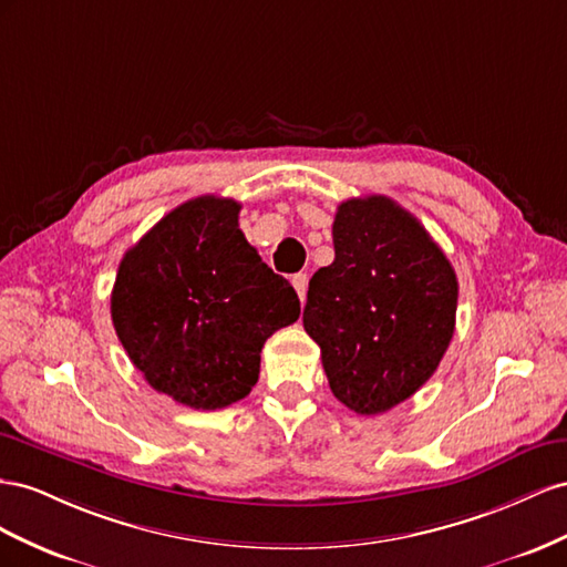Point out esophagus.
<instances>
[{
	"instance_id": "1",
	"label": "esophagus",
	"mask_w": 567,
	"mask_h": 567,
	"mask_svg": "<svg viewBox=\"0 0 567 567\" xmlns=\"http://www.w3.org/2000/svg\"><path fill=\"white\" fill-rule=\"evenodd\" d=\"M292 285H295V289H297L299 299L303 301V299H306V289H309V275H306V272L292 275Z\"/></svg>"
}]
</instances>
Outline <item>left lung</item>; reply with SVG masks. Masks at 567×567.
Segmentation results:
<instances>
[{"label": "left lung", "mask_w": 567, "mask_h": 567, "mask_svg": "<svg viewBox=\"0 0 567 567\" xmlns=\"http://www.w3.org/2000/svg\"><path fill=\"white\" fill-rule=\"evenodd\" d=\"M334 261L309 282L303 330L320 347L332 394L378 415L413 396L456 326L458 280L415 216L370 194L337 206Z\"/></svg>", "instance_id": "left-lung-1"}]
</instances>
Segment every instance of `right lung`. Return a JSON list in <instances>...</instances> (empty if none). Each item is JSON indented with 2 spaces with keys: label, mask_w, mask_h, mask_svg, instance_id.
I'll use <instances>...</instances> for the list:
<instances>
[{
  "label": "right lung",
  "mask_w": 567,
  "mask_h": 567,
  "mask_svg": "<svg viewBox=\"0 0 567 567\" xmlns=\"http://www.w3.org/2000/svg\"><path fill=\"white\" fill-rule=\"evenodd\" d=\"M239 204L206 194L125 251L111 292L123 349L156 392L216 411L245 399L266 339L299 318L295 287L239 230Z\"/></svg>",
  "instance_id": "obj_1"
}]
</instances>
